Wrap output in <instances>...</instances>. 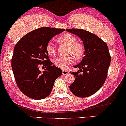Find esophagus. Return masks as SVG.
Listing matches in <instances>:
<instances>
[{"mask_svg": "<svg viewBox=\"0 0 126 126\" xmlns=\"http://www.w3.org/2000/svg\"><path fill=\"white\" fill-rule=\"evenodd\" d=\"M63 75H67L69 73V71L67 70H63Z\"/></svg>", "mask_w": 126, "mask_h": 126, "instance_id": "obj_1", "label": "esophagus"}]
</instances>
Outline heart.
<instances>
[{
    "instance_id": "heart-1",
    "label": "heart",
    "mask_w": 126,
    "mask_h": 126,
    "mask_svg": "<svg viewBox=\"0 0 126 126\" xmlns=\"http://www.w3.org/2000/svg\"><path fill=\"white\" fill-rule=\"evenodd\" d=\"M57 41L61 44L65 45L68 46L67 54L70 55L65 57H59L56 58L53 61L56 67L65 70L69 65L74 62L75 58L80 59L84 55V49L81 43L77 42V38L74 35L71 34H65L58 38ZM46 51L49 55L55 56L56 50L55 45L52 42H48L46 45Z\"/></svg>"
}]
</instances>
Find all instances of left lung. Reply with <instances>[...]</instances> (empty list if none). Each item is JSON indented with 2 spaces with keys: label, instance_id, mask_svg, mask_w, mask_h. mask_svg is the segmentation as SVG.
Returning <instances> with one entry per match:
<instances>
[{
  "label": "left lung",
  "instance_id": "left-lung-1",
  "mask_svg": "<svg viewBox=\"0 0 126 126\" xmlns=\"http://www.w3.org/2000/svg\"><path fill=\"white\" fill-rule=\"evenodd\" d=\"M66 31L78 36L85 50L81 63L74 66L80 70L71 73L76 78L69 87L76 96L89 97L98 91L107 79L111 63L108 46L101 38L88 31L78 29Z\"/></svg>",
  "mask_w": 126,
  "mask_h": 126
}]
</instances>
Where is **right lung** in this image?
<instances>
[{"mask_svg":"<svg viewBox=\"0 0 126 126\" xmlns=\"http://www.w3.org/2000/svg\"><path fill=\"white\" fill-rule=\"evenodd\" d=\"M64 30L39 28L22 37L15 45L12 69L18 88L27 96L38 100L46 98L51 93L56 79L61 76V69L53 65L46 47L53 37ZM41 65L46 67L43 72L39 70Z\"/></svg>","mask_w":126,"mask_h":126,"instance_id":"obj_1","label":"right lung"}]
</instances>
